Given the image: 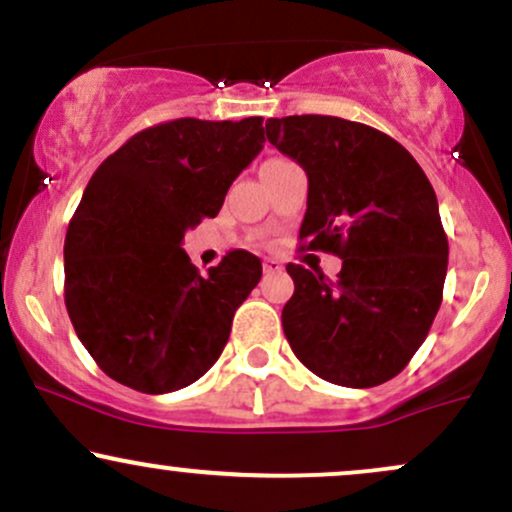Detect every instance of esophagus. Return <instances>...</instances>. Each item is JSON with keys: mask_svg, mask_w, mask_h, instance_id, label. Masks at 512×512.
Here are the masks:
<instances>
[{"mask_svg": "<svg viewBox=\"0 0 512 512\" xmlns=\"http://www.w3.org/2000/svg\"><path fill=\"white\" fill-rule=\"evenodd\" d=\"M281 269H284V264H281L279 260H274V257H267V260H264V272L267 274H276V272H281Z\"/></svg>", "mask_w": 512, "mask_h": 512, "instance_id": "1", "label": "esophagus"}]
</instances>
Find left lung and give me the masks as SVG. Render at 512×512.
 <instances>
[{"instance_id": "8db88e82", "label": "left lung", "mask_w": 512, "mask_h": 512, "mask_svg": "<svg viewBox=\"0 0 512 512\" xmlns=\"http://www.w3.org/2000/svg\"><path fill=\"white\" fill-rule=\"evenodd\" d=\"M267 139L308 173L301 250L342 257L337 281L286 264L281 325L322 380L375 387L402 373L443 301L448 236L431 182L380 129L332 115L267 120Z\"/></svg>"}]
</instances>
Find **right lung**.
<instances>
[{
  "label": "right lung",
  "instance_id": "add662e5",
  "mask_svg": "<svg viewBox=\"0 0 512 512\" xmlns=\"http://www.w3.org/2000/svg\"><path fill=\"white\" fill-rule=\"evenodd\" d=\"M262 142V117H180L129 137L88 180L64 238V303L76 337L117 383L163 395L221 356L262 262L231 250L202 276L180 243L219 214Z\"/></svg>",
  "mask_w": 512,
  "mask_h": 512
}]
</instances>
